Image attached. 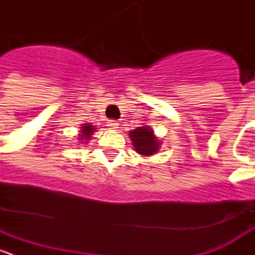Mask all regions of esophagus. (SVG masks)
<instances>
[{"mask_svg": "<svg viewBox=\"0 0 255 255\" xmlns=\"http://www.w3.org/2000/svg\"><path fill=\"white\" fill-rule=\"evenodd\" d=\"M107 126L110 128V129H117V128H119V121L108 120L107 121Z\"/></svg>", "mask_w": 255, "mask_h": 255, "instance_id": "esophagus-1", "label": "esophagus"}]
</instances>
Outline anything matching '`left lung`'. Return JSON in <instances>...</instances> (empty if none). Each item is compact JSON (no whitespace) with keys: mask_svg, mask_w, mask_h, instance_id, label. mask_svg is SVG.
<instances>
[{"mask_svg":"<svg viewBox=\"0 0 255 255\" xmlns=\"http://www.w3.org/2000/svg\"><path fill=\"white\" fill-rule=\"evenodd\" d=\"M130 139H131L135 150L143 155L154 154V152H157L159 148L158 140L153 135V130H150L148 126L136 128L130 131Z\"/></svg>","mask_w":255,"mask_h":255,"instance_id":"8db88e82","label":"left lung"}]
</instances>
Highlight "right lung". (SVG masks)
I'll return each instance as SVG.
<instances>
[{
  "instance_id": "1",
  "label": "right lung",
  "mask_w": 255,
  "mask_h": 255,
  "mask_svg": "<svg viewBox=\"0 0 255 255\" xmlns=\"http://www.w3.org/2000/svg\"><path fill=\"white\" fill-rule=\"evenodd\" d=\"M93 131H94V126L85 124V125L82 128V135H80V139H82V140H88V139L91 138V135Z\"/></svg>"
}]
</instances>
